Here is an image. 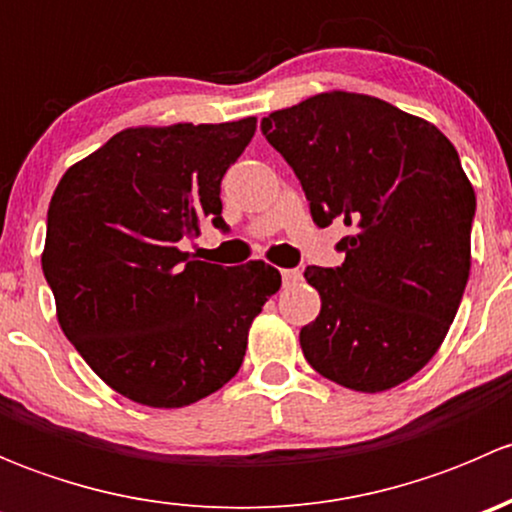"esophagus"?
Returning <instances> with one entry per match:
<instances>
[{"label": "esophagus", "mask_w": 512, "mask_h": 512, "mask_svg": "<svg viewBox=\"0 0 512 512\" xmlns=\"http://www.w3.org/2000/svg\"><path fill=\"white\" fill-rule=\"evenodd\" d=\"M302 280V270L299 267H292V270H282V282L285 285H294V282Z\"/></svg>", "instance_id": "esophagus-1"}]
</instances>
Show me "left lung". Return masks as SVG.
Segmentation results:
<instances>
[{
  "label": "left lung",
  "instance_id": "obj_1",
  "mask_svg": "<svg viewBox=\"0 0 512 512\" xmlns=\"http://www.w3.org/2000/svg\"><path fill=\"white\" fill-rule=\"evenodd\" d=\"M262 136L302 183L319 227L342 220L339 267H307L322 297L304 359L354 391H386L438 352L471 272L476 193L453 143L374 96L332 91L270 113Z\"/></svg>",
  "mask_w": 512,
  "mask_h": 512
}]
</instances>
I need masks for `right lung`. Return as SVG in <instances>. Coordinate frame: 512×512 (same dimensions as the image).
I'll list each match as a JSON object with an SVG mask.
<instances>
[{
	"label": "right lung",
	"instance_id": "1",
	"mask_svg": "<svg viewBox=\"0 0 512 512\" xmlns=\"http://www.w3.org/2000/svg\"><path fill=\"white\" fill-rule=\"evenodd\" d=\"M257 118L128 128L71 165L46 218L41 267L66 339L111 389L180 409L225 386L282 285L275 267L193 260L178 242L227 230L220 183Z\"/></svg>",
	"mask_w": 512,
	"mask_h": 512
}]
</instances>
